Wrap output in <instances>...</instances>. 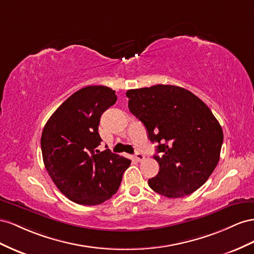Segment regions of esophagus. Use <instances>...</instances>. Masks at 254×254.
<instances>
[{"mask_svg": "<svg viewBox=\"0 0 254 254\" xmlns=\"http://www.w3.org/2000/svg\"><path fill=\"white\" fill-rule=\"evenodd\" d=\"M135 158H136L137 162H142L144 159V155L142 153H139V152H137L136 155H135Z\"/></svg>", "mask_w": 254, "mask_h": 254, "instance_id": "34e87169", "label": "esophagus"}]
</instances>
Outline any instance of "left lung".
Listing matches in <instances>:
<instances>
[{
  "instance_id": "left-lung-1",
  "label": "left lung",
  "mask_w": 254,
  "mask_h": 254,
  "mask_svg": "<svg viewBox=\"0 0 254 254\" xmlns=\"http://www.w3.org/2000/svg\"><path fill=\"white\" fill-rule=\"evenodd\" d=\"M128 110L157 142V176L149 186L167 198L195 191L219 162L223 141L218 120L203 101L179 86L154 85L129 89Z\"/></svg>"
}]
</instances>
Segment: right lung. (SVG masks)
Returning a JSON list of instances; mask_svg holds the SVG:
<instances>
[{"instance_id": "add662e5", "label": "right lung", "mask_w": 254, "mask_h": 254, "mask_svg": "<svg viewBox=\"0 0 254 254\" xmlns=\"http://www.w3.org/2000/svg\"><path fill=\"white\" fill-rule=\"evenodd\" d=\"M117 101L106 86H87L70 96L51 116L41 135L49 176L68 199L83 205L103 203L117 192L131 161L96 150L102 141L100 118Z\"/></svg>"}]
</instances>
